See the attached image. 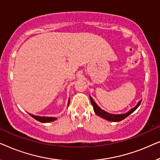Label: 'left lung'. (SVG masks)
<instances>
[{"mask_svg":"<svg viewBox=\"0 0 160 160\" xmlns=\"http://www.w3.org/2000/svg\"><path fill=\"white\" fill-rule=\"evenodd\" d=\"M89 98H90L91 103H92V105L94 111H95V113H96V114H97L98 116H99V117H100L103 118V119H105L108 120V121H111V122H120V121H122V120L124 119L126 117H128V116L131 114L132 112H134V111L138 108V107L140 106V104H141V100H140V101L138 102V103L137 104V106H135V108L130 109V110L129 111L128 113H124V114H117H117H111V113H107L105 111L102 110V109L95 103V101H94L91 96H89Z\"/></svg>","mask_w":160,"mask_h":160,"instance_id":"1","label":"left lung"}]
</instances>
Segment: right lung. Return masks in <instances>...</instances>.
I'll return each mask as SVG.
<instances>
[{
  "instance_id": "right-lung-1",
  "label": "right lung",
  "mask_w": 160,
  "mask_h": 160,
  "mask_svg": "<svg viewBox=\"0 0 160 160\" xmlns=\"http://www.w3.org/2000/svg\"><path fill=\"white\" fill-rule=\"evenodd\" d=\"M69 104V102H68ZM29 114L31 116L32 118H34L35 119L37 120V121L40 122H43V123H47V122H53L54 120L57 119V118L55 117H38V116H34L32 114Z\"/></svg>"
}]
</instances>
